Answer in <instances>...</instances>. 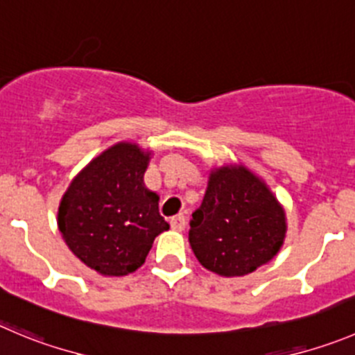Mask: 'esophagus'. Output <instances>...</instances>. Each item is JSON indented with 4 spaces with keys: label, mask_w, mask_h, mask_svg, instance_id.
I'll return each mask as SVG.
<instances>
[{
    "label": "esophagus",
    "mask_w": 355,
    "mask_h": 355,
    "mask_svg": "<svg viewBox=\"0 0 355 355\" xmlns=\"http://www.w3.org/2000/svg\"><path fill=\"white\" fill-rule=\"evenodd\" d=\"M171 226H172V230L183 232L184 226H187V218H184L183 214L174 216V218H171Z\"/></svg>",
    "instance_id": "34e87169"
}]
</instances>
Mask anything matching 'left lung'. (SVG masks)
I'll return each instance as SVG.
<instances>
[{
  "label": "left lung",
  "instance_id": "obj_1",
  "mask_svg": "<svg viewBox=\"0 0 355 355\" xmlns=\"http://www.w3.org/2000/svg\"><path fill=\"white\" fill-rule=\"evenodd\" d=\"M284 235V211L252 172L244 167L211 172L188 235L202 266L225 277L248 275L279 252Z\"/></svg>",
  "mask_w": 355,
  "mask_h": 355
}]
</instances>
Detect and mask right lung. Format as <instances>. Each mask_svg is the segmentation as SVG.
<instances>
[{
  "mask_svg": "<svg viewBox=\"0 0 355 355\" xmlns=\"http://www.w3.org/2000/svg\"><path fill=\"white\" fill-rule=\"evenodd\" d=\"M150 153L111 146L69 184L59 205V230L67 248L103 275H127L146 259L155 237L168 230L158 195L144 188Z\"/></svg>",
  "mask_w": 355,
  "mask_h": 355,
  "instance_id": "1",
  "label": "right lung"
}]
</instances>
